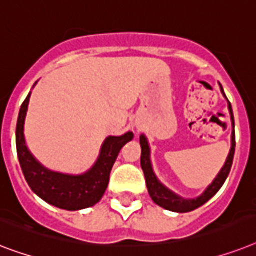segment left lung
I'll return each instance as SVG.
<instances>
[{"label":"left lung","mask_w":256,"mask_h":256,"mask_svg":"<svg viewBox=\"0 0 256 256\" xmlns=\"http://www.w3.org/2000/svg\"><path fill=\"white\" fill-rule=\"evenodd\" d=\"M220 91L224 95V90L220 87ZM228 112H230V118L232 122V148L228 152V156L224 161V165L220 170V173L216 174L212 184L205 189V192L197 198L193 200H186V198L180 197L176 193H173L172 190H169L166 186H164L162 184L157 180L156 174L152 169V162H150V149H149L148 140L145 138L144 134L140 136V145H141V169L144 172L145 176V182H146V188H148V193L150 198L153 200L154 204L158 206L164 208V209L170 210V212H188L192 210L197 209L200 206H202L205 202H208L214 194L220 189V186L224 185L228 176V172L232 169V158H234V152H235V134H234V116H232V104L228 100Z\"/></svg>","instance_id":"obj_1"}]
</instances>
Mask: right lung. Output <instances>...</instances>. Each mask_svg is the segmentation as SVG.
<instances>
[{"mask_svg": "<svg viewBox=\"0 0 256 256\" xmlns=\"http://www.w3.org/2000/svg\"><path fill=\"white\" fill-rule=\"evenodd\" d=\"M28 92L18 114L16 144L24 180L34 193L47 204L64 210H80L94 206L102 200L110 181V173L120 149L134 138L132 132L122 136H108L100 148L99 157L92 168L83 174H64L44 168L36 160L26 146L24 124L28 111Z\"/></svg>", "mask_w": 256, "mask_h": 256, "instance_id": "obj_1", "label": "right lung"}]
</instances>
